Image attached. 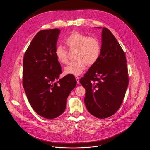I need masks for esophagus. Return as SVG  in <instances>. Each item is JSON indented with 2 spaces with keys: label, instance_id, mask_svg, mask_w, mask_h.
I'll return each mask as SVG.
<instances>
[{
  "label": "esophagus",
  "instance_id": "obj_1",
  "mask_svg": "<svg viewBox=\"0 0 150 150\" xmlns=\"http://www.w3.org/2000/svg\"><path fill=\"white\" fill-rule=\"evenodd\" d=\"M75 79L76 80V81H77V84H80V82H79V78L78 76H75Z\"/></svg>",
  "mask_w": 150,
  "mask_h": 150
}]
</instances>
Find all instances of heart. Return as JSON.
Returning <instances> with one entry per match:
<instances>
[{"instance_id": "1", "label": "heart", "mask_w": 150, "mask_h": 150, "mask_svg": "<svg viewBox=\"0 0 150 150\" xmlns=\"http://www.w3.org/2000/svg\"><path fill=\"white\" fill-rule=\"evenodd\" d=\"M64 43L70 52H75L74 59H76L64 68L66 74L80 75L85 70L86 64L93 66L100 57L101 44L96 38L75 31L64 40ZM55 55L61 64H68L69 53L62 47L58 46L56 48Z\"/></svg>"}]
</instances>
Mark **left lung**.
I'll return each mask as SVG.
<instances>
[{
    "label": "left lung",
    "instance_id": "8db88e82",
    "mask_svg": "<svg viewBox=\"0 0 150 150\" xmlns=\"http://www.w3.org/2000/svg\"><path fill=\"white\" fill-rule=\"evenodd\" d=\"M97 28L102 29L100 54L80 83L86 89L84 102L89 112L105 119L121 106L128 86V72L125 53L115 37L106 28Z\"/></svg>",
    "mask_w": 150,
    "mask_h": 150
}]
</instances>
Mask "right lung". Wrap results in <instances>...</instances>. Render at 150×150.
<instances>
[{
    "instance_id": "right-lung-1",
    "label": "right lung",
    "mask_w": 150,
    "mask_h": 150,
    "mask_svg": "<svg viewBox=\"0 0 150 150\" xmlns=\"http://www.w3.org/2000/svg\"><path fill=\"white\" fill-rule=\"evenodd\" d=\"M58 29L38 32L23 61V86L29 103L42 117L52 119L62 114L66 100L76 86L73 75L59 79L61 67L55 55Z\"/></svg>"
}]
</instances>
